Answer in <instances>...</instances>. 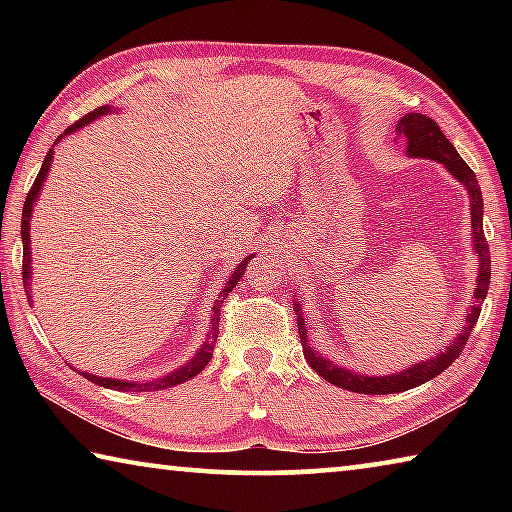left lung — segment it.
I'll return each instance as SVG.
<instances>
[{
	"instance_id": "obj_1",
	"label": "left lung",
	"mask_w": 512,
	"mask_h": 512,
	"mask_svg": "<svg viewBox=\"0 0 512 512\" xmlns=\"http://www.w3.org/2000/svg\"><path fill=\"white\" fill-rule=\"evenodd\" d=\"M397 133L404 137L406 144V155L409 158H422V160H433L440 162L443 167L452 173L456 183L465 187L467 196H470V214H472V250L476 259H479V275H476V289H474V300L472 305L467 307L465 316V327L461 334L456 336L452 343H447L445 350H440L436 357L424 359L420 363H413L411 368L402 372H393V375H363V372H354L339 363L329 361L323 354L311 345L307 329H305V314H302L300 300L293 302V309L298 311V332L302 341V352H305V359L311 368H314L320 377L329 384L345 388V391L352 393H363V395H391V393H402L409 391L438 377L440 372L447 370L452 363L458 359V354L465 348L467 339H470L472 327L476 325L481 314V302L488 296L490 287V253H488V241L483 235V196L481 187L476 183L474 171L467 167V162L458 155L454 144L447 140L445 133L440 131L436 121L427 115H420V112H406L397 124Z\"/></svg>"
}]
</instances>
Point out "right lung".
Instances as JSON below:
<instances>
[{
	"instance_id": "1",
	"label": "right lung",
	"mask_w": 512,
	"mask_h": 512,
	"mask_svg": "<svg viewBox=\"0 0 512 512\" xmlns=\"http://www.w3.org/2000/svg\"><path fill=\"white\" fill-rule=\"evenodd\" d=\"M112 110H115L112 106H101V108H97L94 112H90V115H85L83 119L76 121V124L69 126L63 135H58L54 146H56L60 140H63L65 135L76 133V131H79V128H85V126L90 124V121L99 119V117H103V115H108V112H112ZM54 146H51V149L47 151L45 160H42V167H40V171H38V178H36V183H33L31 192H29V196H27V201H24V210H22V225H20V230H22V232H20V235H22V280H24V291H27L29 302H33V293H31V216H33V205H36L38 196H40V192H42V187H45L47 173H49V169H51V164H54V153H56ZM250 257H255V255L244 257V262H241V264L235 268V271H232V275L228 277V282H225V287L221 289L219 300H216L214 307H212L210 332L205 334V341H203L201 345H198L196 354L185 363V366L171 370L169 375H162V377H158V379H146V381H126V379H115V377H99V375H92V372H85V370L81 372V375H83L85 379H90L92 384H99V386H103V388H112V391H164V388H171V386H176V384H183V381L196 377L198 372H201V370L207 366V363H210L212 352H214V343H216V339H219V320H221V318H219V307H221V302L225 300V296H228V293H230L232 289L237 287L241 277H244V271H246V266H248V262H250Z\"/></svg>"
}]
</instances>
